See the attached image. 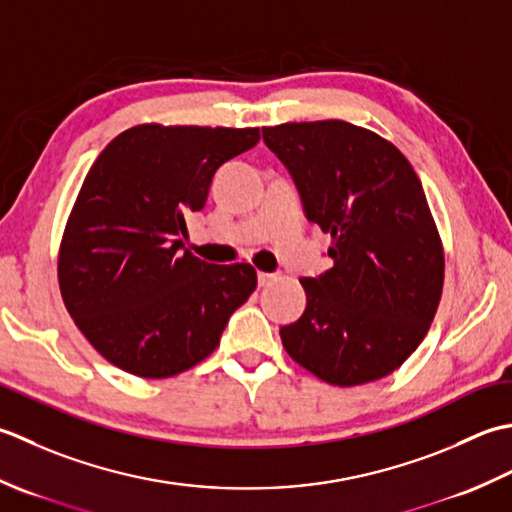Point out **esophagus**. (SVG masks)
<instances>
[{
  "mask_svg": "<svg viewBox=\"0 0 512 512\" xmlns=\"http://www.w3.org/2000/svg\"><path fill=\"white\" fill-rule=\"evenodd\" d=\"M274 280V274H267V271H258V285L265 287Z\"/></svg>",
  "mask_w": 512,
  "mask_h": 512,
  "instance_id": "34e87169",
  "label": "esophagus"
}]
</instances>
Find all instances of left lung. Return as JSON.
I'll use <instances>...</instances> for the list:
<instances>
[{
	"mask_svg": "<svg viewBox=\"0 0 512 512\" xmlns=\"http://www.w3.org/2000/svg\"><path fill=\"white\" fill-rule=\"evenodd\" d=\"M263 141L294 179L333 267L300 278L302 316L280 327L300 367L338 387L380 380L417 349L440 305L444 254L422 183L393 143L347 121L283 123Z\"/></svg>",
	"mask_w": 512,
	"mask_h": 512,
	"instance_id": "left-lung-1",
	"label": "left lung"
}]
</instances>
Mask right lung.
<instances>
[{
	"instance_id": "add662e5",
	"label": "right lung",
	"mask_w": 512,
	"mask_h": 512,
	"mask_svg": "<svg viewBox=\"0 0 512 512\" xmlns=\"http://www.w3.org/2000/svg\"><path fill=\"white\" fill-rule=\"evenodd\" d=\"M258 141V128L137 125L92 163L61 241L59 287L114 367L152 380L192 369L252 296V265L187 252L185 216L203 210L214 174Z\"/></svg>"
}]
</instances>
